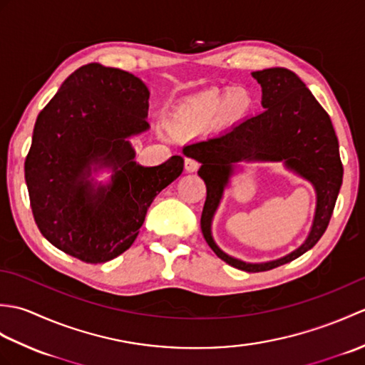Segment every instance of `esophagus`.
<instances>
[{
    "mask_svg": "<svg viewBox=\"0 0 365 365\" xmlns=\"http://www.w3.org/2000/svg\"><path fill=\"white\" fill-rule=\"evenodd\" d=\"M199 166V161H196L195 158H185V169H187V173H196Z\"/></svg>",
    "mask_w": 365,
    "mask_h": 365,
    "instance_id": "obj_1",
    "label": "esophagus"
}]
</instances>
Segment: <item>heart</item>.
<instances>
[{
    "mask_svg": "<svg viewBox=\"0 0 365 365\" xmlns=\"http://www.w3.org/2000/svg\"><path fill=\"white\" fill-rule=\"evenodd\" d=\"M252 96L245 86L210 89L192 96L170 114L169 127L178 133H197L210 125H229L250 113Z\"/></svg>",
    "mask_w": 365,
    "mask_h": 365,
    "instance_id": "b5f03b06",
    "label": "heart"
}]
</instances>
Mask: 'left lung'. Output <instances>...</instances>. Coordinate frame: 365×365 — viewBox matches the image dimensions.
I'll return each mask as SVG.
<instances>
[{
	"instance_id": "obj_1",
	"label": "left lung",
	"mask_w": 365,
	"mask_h": 365,
	"mask_svg": "<svg viewBox=\"0 0 365 365\" xmlns=\"http://www.w3.org/2000/svg\"><path fill=\"white\" fill-rule=\"evenodd\" d=\"M262 86V113L246 118L221 135L183 147L187 157L197 160V174L205 182L207 197L200 229L208 246L230 267L259 273L289 263L311 250L327 230L342 187L344 166L339 141L328 113L289 68L273 67L252 72ZM240 160H284L294 172L311 181L317 192L312 232L298 250L265 264H246L222 253L212 242L211 220L223 188Z\"/></svg>"
}]
</instances>
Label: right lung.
I'll use <instances>...</instances> for the list:
<instances>
[{
  "instance_id": "add662e5",
  "label": "right lung",
  "mask_w": 365,
  "mask_h": 365,
  "mask_svg": "<svg viewBox=\"0 0 365 365\" xmlns=\"http://www.w3.org/2000/svg\"><path fill=\"white\" fill-rule=\"evenodd\" d=\"M150 92L125 71L92 63L68 76L38 113L25 160L31 210L41 234L86 263H103L133 245L153 199L183 170L174 155L160 166L133 160L128 138L149 128ZM111 167L96 187L92 170Z\"/></svg>"
}]
</instances>
